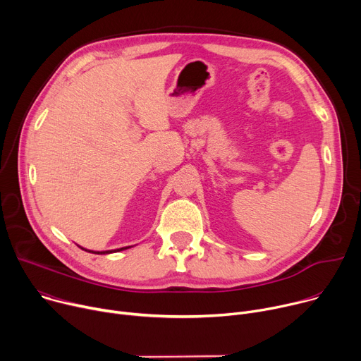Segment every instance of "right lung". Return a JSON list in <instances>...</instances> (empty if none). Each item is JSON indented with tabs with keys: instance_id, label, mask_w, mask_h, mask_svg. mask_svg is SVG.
<instances>
[{
	"instance_id": "add662e5",
	"label": "right lung",
	"mask_w": 361,
	"mask_h": 361,
	"mask_svg": "<svg viewBox=\"0 0 361 361\" xmlns=\"http://www.w3.org/2000/svg\"><path fill=\"white\" fill-rule=\"evenodd\" d=\"M122 249H126V247H121V249H116V250H122ZM116 250H114V252H116ZM92 253H109V250L108 252H92Z\"/></svg>"
}]
</instances>
